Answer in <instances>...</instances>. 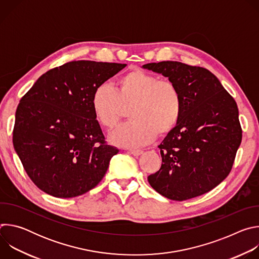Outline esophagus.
Masks as SVG:
<instances>
[{"mask_svg":"<svg viewBox=\"0 0 259 259\" xmlns=\"http://www.w3.org/2000/svg\"><path fill=\"white\" fill-rule=\"evenodd\" d=\"M128 153L133 155V156H135V157H137V156H140L143 153V151L142 150H129Z\"/></svg>","mask_w":259,"mask_h":259,"instance_id":"esophagus-1","label":"esophagus"}]
</instances>
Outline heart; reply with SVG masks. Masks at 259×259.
I'll return each mask as SVG.
<instances>
[{
    "instance_id": "heart-1",
    "label": "heart",
    "mask_w": 259,
    "mask_h": 259,
    "mask_svg": "<svg viewBox=\"0 0 259 259\" xmlns=\"http://www.w3.org/2000/svg\"><path fill=\"white\" fill-rule=\"evenodd\" d=\"M129 106L131 122L116 128L108 139L118 146L138 147L176 127L182 114V96L173 81L141 69L123 73L115 89L107 84L97 86L91 96L94 119L108 129L119 123L124 107Z\"/></svg>"
}]
</instances>
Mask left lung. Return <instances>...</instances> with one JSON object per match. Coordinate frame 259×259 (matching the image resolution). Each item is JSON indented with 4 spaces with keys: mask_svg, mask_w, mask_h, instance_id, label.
<instances>
[{
    "mask_svg": "<svg viewBox=\"0 0 259 259\" xmlns=\"http://www.w3.org/2000/svg\"><path fill=\"white\" fill-rule=\"evenodd\" d=\"M142 67L173 81L182 96L179 122L159 145L161 168L147 180L156 192L174 201L208 193L230 174L242 141L235 99L204 67L178 61Z\"/></svg>",
    "mask_w": 259,
    "mask_h": 259,
    "instance_id": "obj_1",
    "label": "left lung"
}]
</instances>
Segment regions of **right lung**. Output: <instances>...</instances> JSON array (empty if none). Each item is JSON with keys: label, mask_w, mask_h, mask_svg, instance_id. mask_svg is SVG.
<instances>
[{"label": "right lung", "mask_w": 259, "mask_h": 259, "mask_svg": "<svg viewBox=\"0 0 259 259\" xmlns=\"http://www.w3.org/2000/svg\"><path fill=\"white\" fill-rule=\"evenodd\" d=\"M126 64L70 61L42 75L20 99L13 145L31 181L56 198L95 188L119 153L106 144L91 110L97 86Z\"/></svg>", "instance_id": "obj_1"}]
</instances>
